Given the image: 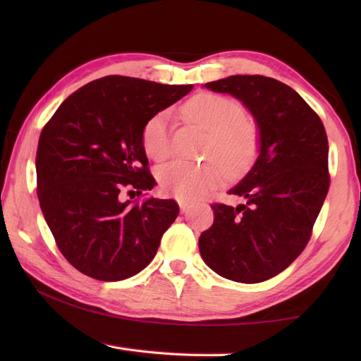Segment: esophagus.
Listing matches in <instances>:
<instances>
[{
    "instance_id": "obj_1",
    "label": "esophagus",
    "mask_w": 361,
    "mask_h": 361,
    "mask_svg": "<svg viewBox=\"0 0 361 361\" xmlns=\"http://www.w3.org/2000/svg\"><path fill=\"white\" fill-rule=\"evenodd\" d=\"M178 204H180V210H181V213H188V212H189V209H191V205H189L188 202H185V200H178Z\"/></svg>"
}]
</instances>
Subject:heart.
Listing matches in <instances>:
<instances>
[{"mask_svg":"<svg viewBox=\"0 0 361 361\" xmlns=\"http://www.w3.org/2000/svg\"><path fill=\"white\" fill-rule=\"evenodd\" d=\"M181 111L188 121L209 132L204 154L217 164L173 161L159 169L157 180L166 194L191 200L209 192L224 175L235 180L247 172L258 154L259 130L240 102L221 94L195 95L183 105ZM142 146L145 154L156 162L170 156L169 111H159L145 122Z\"/></svg>","mask_w":361,"mask_h":361,"instance_id":"heart-1","label":"heart"}]
</instances>
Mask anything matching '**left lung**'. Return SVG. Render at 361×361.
<instances>
[{
	"mask_svg": "<svg viewBox=\"0 0 361 361\" xmlns=\"http://www.w3.org/2000/svg\"><path fill=\"white\" fill-rule=\"evenodd\" d=\"M231 94L255 116L261 151L229 194L243 204H212V228L199 237L212 271L258 283L285 271L307 245L329 189L328 138L323 122L296 90L274 78L235 75L207 82Z\"/></svg>",
	"mask_w": 361,
	"mask_h": 361,
	"instance_id": "left-lung-1",
	"label": "left lung"
}]
</instances>
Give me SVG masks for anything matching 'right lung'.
Listing matches in <instances>:
<instances>
[{
    "instance_id": "obj_1",
    "label": "right lung",
    "mask_w": 361,
    "mask_h": 361,
    "mask_svg": "<svg viewBox=\"0 0 361 361\" xmlns=\"http://www.w3.org/2000/svg\"><path fill=\"white\" fill-rule=\"evenodd\" d=\"M192 85L105 76L66 99L42 132L36 188L60 253L102 282L135 276L156 256L178 216L173 199H133L156 185L142 146L145 122Z\"/></svg>"
}]
</instances>
